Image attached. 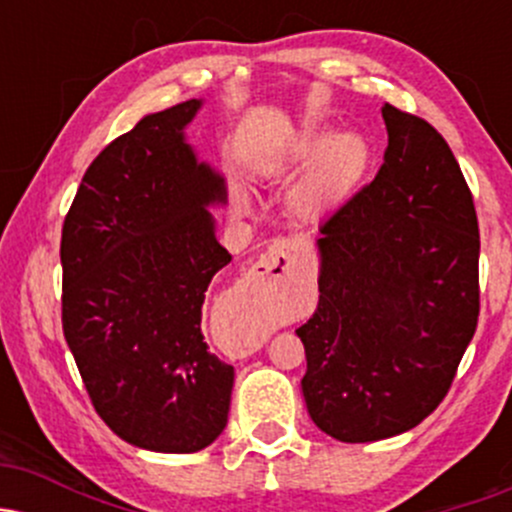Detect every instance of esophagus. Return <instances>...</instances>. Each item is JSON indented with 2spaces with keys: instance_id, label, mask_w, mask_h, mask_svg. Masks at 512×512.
<instances>
[{
  "instance_id": "esophagus-1",
  "label": "esophagus",
  "mask_w": 512,
  "mask_h": 512,
  "mask_svg": "<svg viewBox=\"0 0 512 512\" xmlns=\"http://www.w3.org/2000/svg\"><path fill=\"white\" fill-rule=\"evenodd\" d=\"M293 262H296V245L289 238H276L269 250L264 252L260 260L252 267L255 276H272V279H281L291 272Z\"/></svg>"
}]
</instances>
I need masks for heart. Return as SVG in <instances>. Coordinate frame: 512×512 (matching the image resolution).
Instances as JSON below:
<instances>
[{
  "label": "heart",
  "mask_w": 512,
  "mask_h": 512,
  "mask_svg": "<svg viewBox=\"0 0 512 512\" xmlns=\"http://www.w3.org/2000/svg\"><path fill=\"white\" fill-rule=\"evenodd\" d=\"M327 138V127H308L286 146V166L298 168L314 161L293 192V204L303 216H317L342 202L368 168L370 149L361 134H334L330 143Z\"/></svg>",
  "instance_id": "b5f03b06"
}]
</instances>
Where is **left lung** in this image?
Wrapping results in <instances>:
<instances>
[{
    "mask_svg": "<svg viewBox=\"0 0 512 512\" xmlns=\"http://www.w3.org/2000/svg\"><path fill=\"white\" fill-rule=\"evenodd\" d=\"M373 182L320 226V303L296 330L310 419L342 443L419 426L448 395L479 322V221L448 142L385 103Z\"/></svg>",
    "mask_w": 512,
    "mask_h": 512,
    "instance_id": "8db88e82",
    "label": "left lung"
}]
</instances>
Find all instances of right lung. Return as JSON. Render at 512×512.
Masks as SVG:
<instances>
[{
    "mask_svg": "<svg viewBox=\"0 0 512 512\" xmlns=\"http://www.w3.org/2000/svg\"><path fill=\"white\" fill-rule=\"evenodd\" d=\"M199 101L146 115L93 158L62 226V330L93 409L129 445L197 452L219 438L233 366L202 305L231 262L207 207L223 178L182 139Z\"/></svg>",
    "mask_w": 512,
    "mask_h": 512,
    "instance_id": "1",
    "label": "right lung"
}]
</instances>
